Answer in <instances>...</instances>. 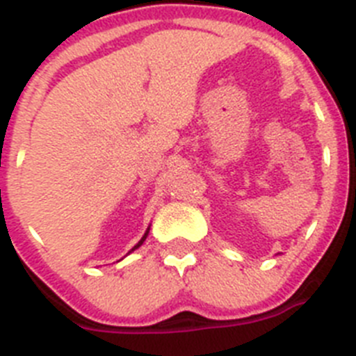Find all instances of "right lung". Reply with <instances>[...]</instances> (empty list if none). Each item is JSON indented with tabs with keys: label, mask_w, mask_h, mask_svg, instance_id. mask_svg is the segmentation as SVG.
Here are the masks:
<instances>
[{
	"label": "right lung",
	"mask_w": 356,
	"mask_h": 356,
	"mask_svg": "<svg viewBox=\"0 0 356 356\" xmlns=\"http://www.w3.org/2000/svg\"><path fill=\"white\" fill-rule=\"evenodd\" d=\"M147 234H149V229H146V234H144V237H143V238H140V241H139V244H137V246H134V248H131V251H134V250H137V248H139V246H140V244H143V242H144V241H146Z\"/></svg>",
	"instance_id": "obj_1"
}]
</instances>
